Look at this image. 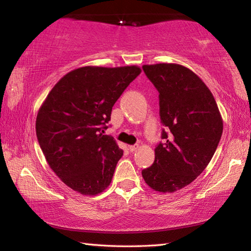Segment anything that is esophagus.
Instances as JSON below:
<instances>
[{"label":"esophagus","mask_w":251,"mask_h":251,"mask_svg":"<svg viewBox=\"0 0 251 251\" xmlns=\"http://www.w3.org/2000/svg\"><path fill=\"white\" fill-rule=\"evenodd\" d=\"M138 147H139V145H137V144H136V145H129L128 146V150L130 151H137Z\"/></svg>","instance_id":"1"}]
</instances>
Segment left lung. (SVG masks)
<instances>
[{"instance_id": "obj_1", "label": "left lung", "mask_w": 251, "mask_h": 251, "mask_svg": "<svg viewBox=\"0 0 251 251\" xmlns=\"http://www.w3.org/2000/svg\"><path fill=\"white\" fill-rule=\"evenodd\" d=\"M159 92V115L166 131L155 160L143 169L146 184L174 193L193 182L209 164L223 134V118L209 88L192 70L174 64L143 65Z\"/></svg>"}]
</instances>
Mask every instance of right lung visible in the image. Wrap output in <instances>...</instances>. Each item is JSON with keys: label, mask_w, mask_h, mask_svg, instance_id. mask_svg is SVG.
Wrapping results in <instances>:
<instances>
[{"label": "right lung", "mask_w": 251, "mask_h": 251, "mask_svg": "<svg viewBox=\"0 0 251 251\" xmlns=\"http://www.w3.org/2000/svg\"><path fill=\"white\" fill-rule=\"evenodd\" d=\"M141 67L84 66L58 80L36 116L41 150L50 169L75 192L95 196L109 186L123 156L104 135L112 108Z\"/></svg>", "instance_id": "right-lung-1"}]
</instances>
